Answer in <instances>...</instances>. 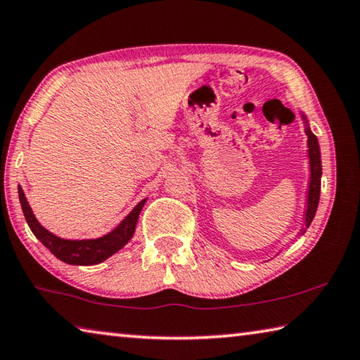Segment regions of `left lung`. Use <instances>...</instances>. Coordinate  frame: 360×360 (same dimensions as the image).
Returning a JSON list of instances; mask_svg holds the SVG:
<instances>
[{
	"instance_id": "1",
	"label": "left lung",
	"mask_w": 360,
	"mask_h": 360,
	"mask_svg": "<svg viewBox=\"0 0 360 360\" xmlns=\"http://www.w3.org/2000/svg\"><path fill=\"white\" fill-rule=\"evenodd\" d=\"M307 136H309V158H310V187H309V205H307L305 226L309 228L313 217H315L319 192H321V154H319V145L316 136L311 134V130L307 127Z\"/></svg>"
}]
</instances>
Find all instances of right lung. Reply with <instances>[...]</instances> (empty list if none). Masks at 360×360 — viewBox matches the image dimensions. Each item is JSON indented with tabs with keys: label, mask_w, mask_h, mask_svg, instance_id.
Masks as SVG:
<instances>
[{
	"label": "right lung",
	"mask_w": 360,
	"mask_h": 360,
	"mask_svg": "<svg viewBox=\"0 0 360 360\" xmlns=\"http://www.w3.org/2000/svg\"><path fill=\"white\" fill-rule=\"evenodd\" d=\"M18 198H20L22 211L26 219V224L31 228L34 236L41 240V243L49 248V250L55 255L58 259L64 261L68 264H78V266H91L102 263L103 259L112 257L113 253L126 245L130 238L134 236L136 220L141 212L145 201H140L139 205L134 207L126 219H124L116 230L108 233L107 236L99 239H89V240H66L61 238H56L55 234L49 233L44 226L36 220L34 214H32L31 207L28 206L23 191L18 187Z\"/></svg>",
	"instance_id": "add662e5"
}]
</instances>
